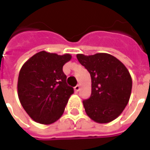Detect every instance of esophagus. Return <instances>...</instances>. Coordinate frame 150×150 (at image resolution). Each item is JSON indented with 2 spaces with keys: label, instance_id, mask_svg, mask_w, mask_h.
<instances>
[{
  "label": "esophagus",
  "instance_id": "1",
  "mask_svg": "<svg viewBox=\"0 0 150 150\" xmlns=\"http://www.w3.org/2000/svg\"><path fill=\"white\" fill-rule=\"evenodd\" d=\"M74 89H75V91H79V89H80V85H79V84L76 85L75 88H74Z\"/></svg>",
  "mask_w": 150,
  "mask_h": 150
}]
</instances>
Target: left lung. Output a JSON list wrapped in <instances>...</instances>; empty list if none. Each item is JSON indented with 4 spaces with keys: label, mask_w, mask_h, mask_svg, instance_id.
Wrapping results in <instances>:
<instances>
[{
    "label": "left lung",
    "mask_w": 150,
    "mask_h": 150,
    "mask_svg": "<svg viewBox=\"0 0 150 150\" xmlns=\"http://www.w3.org/2000/svg\"><path fill=\"white\" fill-rule=\"evenodd\" d=\"M76 57L91 75V96L83 100L87 115L100 124L112 121L130 98L132 78L128 69L116 57L105 53L88 56L79 54Z\"/></svg>",
    "instance_id": "obj_1"
}]
</instances>
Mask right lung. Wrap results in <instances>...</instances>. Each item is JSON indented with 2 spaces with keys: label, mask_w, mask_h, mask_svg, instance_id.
<instances>
[{
  "label": "right lung",
  "mask_w": 150,
  "mask_h": 150,
  "mask_svg": "<svg viewBox=\"0 0 150 150\" xmlns=\"http://www.w3.org/2000/svg\"><path fill=\"white\" fill-rule=\"evenodd\" d=\"M71 55L40 51L21 67L18 81L21 104L34 121L43 125L62 116L74 89L67 84L62 67Z\"/></svg>",
  "instance_id": "1"
}]
</instances>
